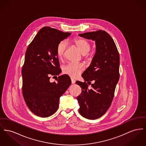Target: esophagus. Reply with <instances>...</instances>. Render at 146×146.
<instances>
[{
    "label": "esophagus",
    "mask_w": 146,
    "mask_h": 146,
    "mask_svg": "<svg viewBox=\"0 0 146 146\" xmlns=\"http://www.w3.org/2000/svg\"><path fill=\"white\" fill-rule=\"evenodd\" d=\"M71 82H72V84H74L76 83V80L73 78H71Z\"/></svg>",
    "instance_id": "1"
}]
</instances>
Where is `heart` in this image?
Masks as SVG:
<instances>
[{
	"instance_id": "heart-1",
	"label": "heart",
	"mask_w": 146,
	"mask_h": 146,
	"mask_svg": "<svg viewBox=\"0 0 146 146\" xmlns=\"http://www.w3.org/2000/svg\"><path fill=\"white\" fill-rule=\"evenodd\" d=\"M74 43L83 54L84 57H86L88 56V52L91 48V43L89 41L84 38H78L74 39ZM67 47V42L65 40H62L58 43L56 48V54L59 58L61 59L63 58ZM84 66L82 63H70L63 67V72L64 74L71 77L76 78L84 70Z\"/></svg>"
}]
</instances>
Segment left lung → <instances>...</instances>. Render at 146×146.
Instances as JSON below:
<instances>
[{
    "mask_svg": "<svg viewBox=\"0 0 146 146\" xmlns=\"http://www.w3.org/2000/svg\"><path fill=\"white\" fill-rule=\"evenodd\" d=\"M79 36L95 41L96 53L90 65L82 75L85 82H76L82 90L77 96L79 112L86 119L95 120L105 114L111 104L120 78V56L113 39L105 31ZM93 80L92 88H89L87 84L90 85Z\"/></svg>",
    "mask_w": 146,
    "mask_h": 146,
    "instance_id": "left-lung-1",
    "label": "left lung"
}]
</instances>
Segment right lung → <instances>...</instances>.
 <instances>
[{
  "mask_svg": "<svg viewBox=\"0 0 146 146\" xmlns=\"http://www.w3.org/2000/svg\"><path fill=\"white\" fill-rule=\"evenodd\" d=\"M70 34L43 27L26 50L21 70L23 95L29 109L38 116L47 117L55 113L60 98L71 84L68 75L58 76L57 82L50 81L51 75L60 73L57 46Z\"/></svg>",
  "mask_w": 146,
  "mask_h": 146,
  "instance_id": "right-lung-1",
  "label": "right lung"
}]
</instances>
